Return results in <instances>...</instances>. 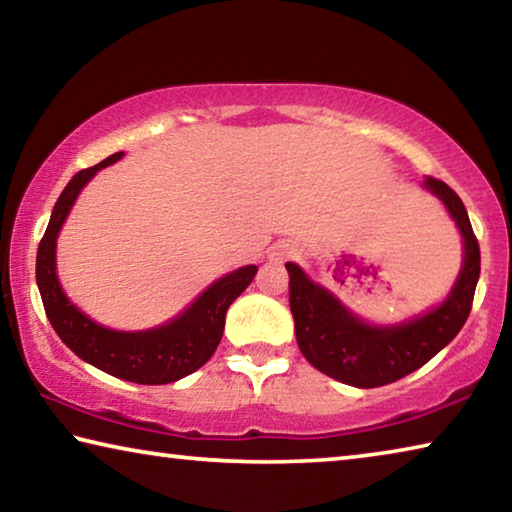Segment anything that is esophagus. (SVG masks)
<instances>
[{
	"label": "esophagus",
	"instance_id": "34e87169",
	"mask_svg": "<svg viewBox=\"0 0 512 512\" xmlns=\"http://www.w3.org/2000/svg\"><path fill=\"white\" fill-rule=\"evenodd\" d=\"M291 253H293V248H291L289 244H277V246L273 248V257H275V259H282V257L291 255Z\"/></svg>",
	"mask_w": 512,
	"mask_h": 512
}]
</instances>
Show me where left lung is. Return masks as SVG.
<instances>
[{
	"instance_id": "obj_1",
	"label": "left lung",
	"mask_w": 512,
	"mask_h": 512,
	"mask_svg": "<svg viewBox=\"0 0 512 512\" xmlns=\"http://www.w3.org/2000/svg\"><path fill=\"white\" fill-rule=\"evenodd\" d=\"M424 187L445 203L463 235V268L445 302L400 325H368L345 309L298 264L287 262L289 305L296 320L298 348L327 377L357 388L393 384L429 359L461 332L470 316L481 273V250L461 198L443 180L427 178Z\"/></svg>"
}]
</instances>
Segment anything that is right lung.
I'll list each match as a JSON object with an SVG mask.
<instances>
[{
    "instance_id": "right-lung-1",
    "label": "right lung",
    "mask_w": 512,
    "mask_h": 512,
    "mask_svg": "<svg viewBox=\"0 0 512 512\" xmlns=\"http://www.w3.org/2000/svg\"><path fill=\"white\" fill-rule=\"evenodd\" d=\"M124 153H112L90 169H83L69 180L58 196L51 212L45 237L40 239L36 257V282L45 305V314L69 350L94 368L112 377L135 381V384H171L192 375L203 363L210 361L221 343L225 327V311L253 282L257 266L237 268L221 280L210 284L183 314L160 327L144 332H117L99 323L72 305L60 287L56 275V239L69 210L99 169L117 162Z\"/></svg>"
}]
</instances>
